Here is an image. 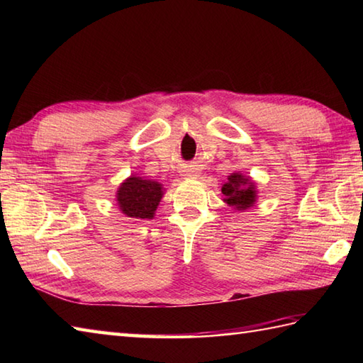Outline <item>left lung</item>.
Wrapping results in <instances>:
<instances>
[{
    "label": "left lung",
    "mask_w": 363,
    "mask_h": 363,
    "mask_svg": "<svg viewBox=\"0 0 363 363\" xmlns=\"http://www.w3.org/2000/svg\"><path fill=\"white\" fill-rule=\"evenodd\" d=\"M223 201L235 211H248L257 201V186L250 176L240 172L230 173L228 181L223 184Z\"/></svg>",
    "instance_id": "1"
}]
</instances>
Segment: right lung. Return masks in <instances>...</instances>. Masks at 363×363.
Wrapping results in <instances>:
<instances>
[{
  "mask_svg": "<svg viewBox=\"0 0 363 363\" xmlns=\"http://www.w3.org/2000/svg\"><path fill=\"white\" fill-rule=\"evenodd\" d=\"M164 191L165 189L160 182L130 174L118 186L115 201L125 217L151 220L157 211Z\"/></svg>",
  "mask_w": 363,
  "mask_h": 363,
  "instance_id": "add662e5",
  "label": "right lung"
}]
</instances>
